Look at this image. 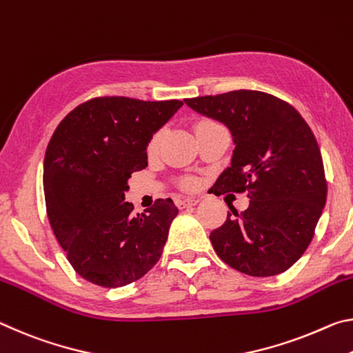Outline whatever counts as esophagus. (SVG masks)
<instances>
[{"instance_id":"esophagus-1","label":"esophagus","mask_w":353,"mask_h":353,"mask_svg":"<svg viewBox=\"0 0 353 353\" xmlns=\"http://www.w3.org/2000/svg\"><path fill=\"white\" fill-rule=\"evenodd\" d=\"M197 203H199V199H190V197L176 199V206L180 208V210H184V208H189V206H194Z\"/></svg>"}]
</instances>
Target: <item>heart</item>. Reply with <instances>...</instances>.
Segmentation results:
<instances>
[{"label":"heart","mask_w":353,"mask_h":353,"mask_svg":"<svg viewBox=\"0 0 353 353\" xmlns=\"http://www.w3.org/2000/svg\"><path fill=\"white\" fill-rule=\"evenodd\" d=\"M211 123H214V122H211V120H201V122H199L197 125H195V131L200 130V128H203V126H206V125H211ZM161 139H163V132H156V134L152 139H150V142H148V153L153 154V153L158 152ZM183 186L186 188V189H195V188H197V180H195V178H192V176L184 178Z\"/></svg>","instance_id":"b5f03b06"}]
</instances>
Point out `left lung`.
Listing matches in <instances>:
<instances>
[{"label":"left lung","mask_w":353,"mask_h":353,"mask_svg":"<svg viewBox=\"0 0 353 353\" xmlns=\"http://www.w3.org/2000/svg\"><path fill=\"white\" fill-rule=\"evenodd\" d=\"M195 112L231 131V165L216 195L247 192L250 205L233 211L210 239L230 268L252 276L285 272L303 255L327 200V181L313 131L290 103L265 92L233 90L186 98ZM231 210V208H230Z\"/></svg>","instance_id":"8db88e82"}]
</instances>
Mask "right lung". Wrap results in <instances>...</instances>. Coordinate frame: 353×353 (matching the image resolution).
Masks as SVG:
<instances>
[{"label":"right lung","instance_id":"obj_1","mask_svg":"<svg viewBox=\"0 0 353 353\" xmlns=\"http://www.w3.org/2000/svg\"><path fill=\"white\" fill-rule=\"evenodd\" d=\"M181 106L180 100L98 97L57 125L43 161L46 214L84 280L120 288L159 261L178 208L158 199L134 216L125 190L131 173L148 164L150 139Z\"/></svg>","mask_w":353,"mask_h":353}]
</instances>
